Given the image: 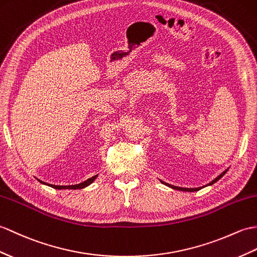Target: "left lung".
Segmentation results:
<instances>
[{
	"instance_id": "obj_1",
	"label": "left lung",
	"mask_w": 257,
	"mask_h": 257,
	"mask_svg": "<svg viewBox=\"0 0 257 257\" xmlns=\"http://www.w3.org/2000/svg\"><path fill=\"white\" fill-rule=\"evenodd\" d=\"M226 172H228V169H226L225 171H223L222 173H221V174H220L218 177H216V178H214V180L213 181H211L209 184H208V185H212V184H214V183H216L217 181H219L220 180V178H221L224 174H225V173ZM161 183H162V184H164V185H166V186H169V187H171V188H173V189H177V190H182V192H197V190H199V189H201L202 187H206V186H202V187H197V188H184V187H178V186H174V185H171V184H168V183H165V182H163V181H160Z\"/></svg>"
}]
</instances>
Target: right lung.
I'll list each match as a JSON object with an SVG mask.
<instances>
[{
    "instance_id": "right-lung-1",
    "label": "right lung",
    "mask_w": 257,
    "mask_h": 257,
    "mask_svg": "<svg viewBox=\"0 0 257 257\" xmlns=\"http://www.w3.org/2000/svg\"><path fill=\"white\" fill-rule=\"evenodd\" d=\"M97 176H98V175H95V176H93V177H91V178H88V180L84 181L83 183L76 184V185H69V186H60V185L47 184V183H45V182H43V181H40V180H38V181H39L41 184L48 185V186H50V187L55 188V189H81V188H84V187L88 186V185H91L95 180H96V177H97Z\"/></svg>"
}]
</instances>
